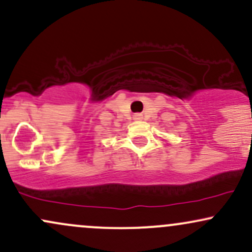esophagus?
I'll return each instance as SVG.
<instances>
[{"label": "esophagus", "mask_w": 252, "mask_h": 252, "mask_svg": "<svg viewBox=\"0 0 252 252\" xmlns=\"http://www.w3.org/2000/svg\"><path fill=\"white\" fill-rule=\"evenodd\" d=\"M134 120H136V121L142 120V115H141V114H135L134 115Z\"/></svg>", "instance_id": "34e87169"}]
</instances>
